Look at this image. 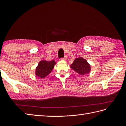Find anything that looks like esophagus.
<instances>
[{
	"label": "esophagus",
	"mask_w": 126,
	"mask_h": 126,
	"mask_svg": "<svg viewBox=\"0 0 126 126\" xmlns=\"http://www.w3.org/2000/svg\"><path fill=\"white\" fill-rule=\"evenodd\" d=\"M67 56H65L64 57V58H61L62 60H66V59H67Z\"/></svg>",
	"instance_id": "esophagus-1"
}]
</instances>
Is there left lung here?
<instances>
[{
	"mask_svg": "<svg viewBox=\"0 0 126 126\" xmlns=\"http://www.w3.org/2000/svg\"><path fill=\"white\" fill-rule=\"evenodd\" d=\"M70 68L81 75L88 74L91 70L89 64L87 62L86 60L82 57L76 58L71 64Z\"/></svg>",
	"mask_w": 126,
	"mask_h": 126,
	"instance_id": "obj_1",
	"label": "left lung"
}]
</instances>
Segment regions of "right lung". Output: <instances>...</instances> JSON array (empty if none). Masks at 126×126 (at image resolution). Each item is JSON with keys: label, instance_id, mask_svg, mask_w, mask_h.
Returning <instances> with one entry per match:
<instances>
[{"label": "right lung", "instance_id": "obj_1", "mask_svg": "<svg viewBox=\"0 0 126 126\" xmlns=\"http://www.w3.org/2000/svg\"><path fill=\"white\" fill-rule=\"evenodd\" d=\"M56 62L54 60L51 61H41L36 67V75L41 79L44 78L51 72Z\"/></svg>", "mask_w": 126, "mask_h": 126}]
</instances>
